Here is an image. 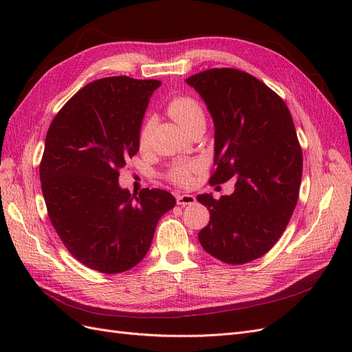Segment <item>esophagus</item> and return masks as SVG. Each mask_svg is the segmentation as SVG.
Listing matches in <instances>:
<instances>
[{
	"mask_svg": "<svg viewBox=\"0 0 352 352\" xmlns=\"http://www.w3.org/2000/svg\"><path fill=\"white\" fill-rule=\"evenodd\" d=\"M176 202H177V206H182V207L192 206L195 202V197L190 195V194H182V195L176 197Z\"/></svg>",
	"mask_w": 352,
	"mask_h": 352,
	"instance_id": "esophagus-1",
	"label": "esophagus"
}]
</instances>
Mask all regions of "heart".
Listing matches in <instances>:
<instances>
[{
    "mask_svg": "<svg viewBox=\"0 0 352 352\" xmlns=\"http://www.w3.org/2000/svg\"><path fill=\"white\" fill-rule=\"evenodd\" d=\"M167 113L172 119L188 132L195 124L206 123L204 110L198 101L190 97H176L167 104ZM153 122L148 119L140 131V145L145 146L150 141ZM198 163H177L168 172V179L180 186H188L192 182V175L198 170Z\"/></svg>",
    "mask_w": 352,
    "mask_h": 352,
    "instance_id": "obj_1",
    "label": "heart"
}]
</instances>
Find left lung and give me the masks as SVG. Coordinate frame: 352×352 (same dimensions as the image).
<instances>
[{"label":"left lung","mask_w":352,"mask_h":352,"mask_svg":"<svg viewBox=\"0 0 352 352\" xmlns=\"http://www.w3.org/2000/svg\"><path fill=\"white\" fill-rule=\"evenodd\" d=\"M186 83L214 122L210 184L236 179L232 195L197 197L210 211L199 243L223 263L257 260L280 238L300 194L302 150L292 116L267 85L238 69L204 70Z\"/></svg>","instance_id":"obj_1"}]
</instances>
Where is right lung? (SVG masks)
Returning <instances> with one entry per match:
<instances>
[{"mask_svg": "<svg viewBox=\"0 0 352 352\" xmlns=\"http://www.w3.org/2000/svg\"><path fill=\"white\" fill-rule=\"evenodd\" d=\"M160 85L129 76L94 80L63 105L47 132L39 177L48 217L73 257L100 273L135 267L160 217L176 204L167 190L132 195L119 185Z\"/></svg>", "mask_w": 352, "mask_h": 352, "instance_id": "obj_1", "label": "right lung"}]
</instances>
